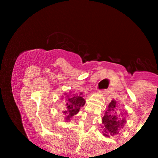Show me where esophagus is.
Here are the masks:
<instances>
[{
	"mask_svg": "<svg viewBox=\"0 0 158 158\" xmlns=\"http://www.w3.org/2000/svg\"><path fill=\"white\" fill-rule=\"evenodd\" d=\"M98 93H100V94H107L108 93V90H107V89H104V90H98Z\"/></svg>",
	"mask_w": 158,
	"mask_h": 158,
	"instance_id": "1",
	"label": "esophagus"
}]
</instances>
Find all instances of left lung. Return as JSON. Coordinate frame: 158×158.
<instances>
[{"instance_id":"left-lung-1","label":"left lung","mask_w":158,"mask_h":158,"mask_svg":"<svg viewBox=\"0 0 158 158\" xmlns=\"http://www.w3.org/2000/svg\"><path fill=\"white\" fill-rule=\"evenodd\" d=\"M116 109V101L112 100L107 107L105 115L102 118V123L104 125V136L108 137L109 135H115L118 134V130L122 128L124 123H126V120L123 118L119 120Z\"/></svg>"}]
</instances>
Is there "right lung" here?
Masks as SVG:
<instances>
[{"label":"right lung","instance_id":"1","mask_svg":"<svg viewBox=\"0 0 158 158\" xmlns=\"http://www.w3.org/2000/svg\"><path fill=\"white\" fill-rule=\"evenodd\" d=\"M66 108L63 111L65 115V120L69 121L70 118L77 114L80 109L85 105V100L83 98L82 93L81 94H71L67 96Z\"/></svg>","mask_w":158,"mask_h":158}]
</instances>
